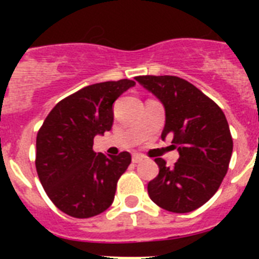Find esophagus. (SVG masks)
I'll list each match as a JSON object with an SVG mask.
<instances>
[{"mask_svg":"<svg viewBox=\"0 0 259 259\" xmlns=\"http://www.w3.org/2000/svg\"><path fill=\"white\" fill-rule=\"evenodd\" d=\"M132 160H133L134 164H138V162H141L142 160H144V156L140 153H136V154H133V158H132Z\"/></svg>","mask_w":259,"mask_h":259,"instance_id":"1","label":"esophagus"}]
</instances>
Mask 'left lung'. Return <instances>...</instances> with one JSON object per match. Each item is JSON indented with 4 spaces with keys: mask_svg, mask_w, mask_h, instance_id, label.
<instances>
[{
    "mask_svg": "<svg viewBox=\"0 0 259 259\" xmlns=\"http://www.w3.org/2000/svg\"><path fill=\"white\" fill-rule=\"evenodd\" d=\"M165 107L161 138H172L179 160L172 168L156 158L160 172L149 181L148 193L161 208L191 212L215 195L229 169L233 137L225 113L207 95L185 79L136 76Z\"/></svg>",
    "mask_w": 259,
    "mask_h": 259,
    "instance_id": "left-lung-1",
    "label": "left lung"
}]
</instances>
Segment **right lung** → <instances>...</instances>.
<instances>
[{"instance_id":"add662e5","label":"right lung","mask_w":259,"mask_h":259,"mask_svg":"<svg viewBox=\"0 0 259 259\" xmlns=\"http://www.w3.org/2000/svg\"><path fill=\"white\" fill-rule=\"evenodd\" d=\"M136 82L95 83L64 98L51 110L36 137V170L52 203L72 218L109 208L117 183L132 162L129 152L97 154L94 137L113 126V103Z\"/></svg>"}]
</instances>
